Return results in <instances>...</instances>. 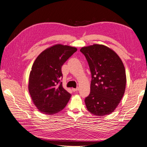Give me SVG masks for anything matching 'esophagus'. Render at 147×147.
<instances>
[{
    "mask_svg": "<svg viewBox=\"0 0 147 147\" xmlns=\"http://www.w3.org/2000/svg\"><path fill=\"white\" fill-rule=\"evenodd\" d=\"M72 90H73V92L78 91V90H79V88H72Z\"/></svg>",
    "mask_w": 147,
    "mask_h": 147,
    "instance_id": "obj_1",
    "label": "esophagus"
}]
</instances>
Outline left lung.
<instances>
[{"mask_svg": "<svg viewBox=\"0 0 147 147\" xmlns=\"http://www.w3.org/2000/svg\"><path fill=\"white\" fill-rule=\"evenodd\" d=\"M85 56L92 74L90 94L84 99L88 110L97 116L113 113L125 94V68L117 54L103 45L84 46Z\"/></svg>", "mask_w": 147, "mask_h": 147, "instance_id": "8db88e82", "label": "left lung"}]
</instances>
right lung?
<instances>
[{
	"label": "right lung",
	"mask_w": 147,
	"mask_h": 147,
	"mask_svg": "<svg viewBox=\"0 0 147 147\" xmlns=\"http://www.w3.org/2000/svg\"><path fill=\"white\" fill-rule=\"evenodd\" d=\"M78 50L57 44L41 52L30 71L28 91L33 102L40 112L52 115L63 110L71 95L63 87L61 67Z\"/></svg>",
	"instance_id": "obj_1"
}]
</instances>
